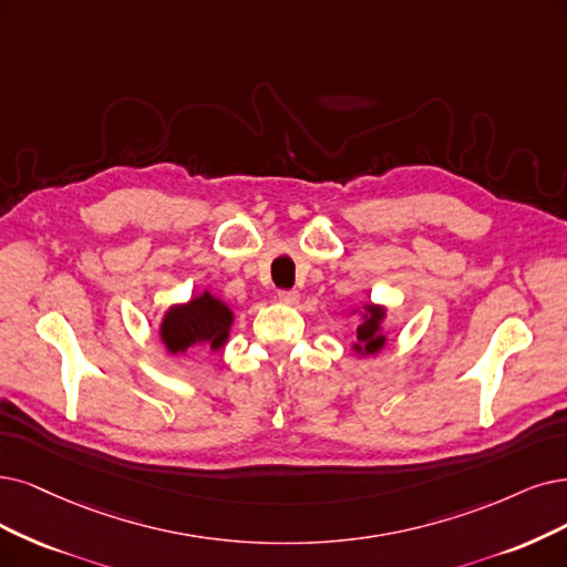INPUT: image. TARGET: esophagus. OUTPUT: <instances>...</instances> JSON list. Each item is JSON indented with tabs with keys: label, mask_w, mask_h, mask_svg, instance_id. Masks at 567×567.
Listing matches in <instances>:
<instances>
[{
	"label": "esophagus",
	"mask_w": 567,
	"mask_h": 567,
	"mask_svg": "<svg viewBox=\"0 0 567 567\" xmlns=\"http://www.w3.org/2000/svg\"><path fill=\"white\" fill-rule=\"evenodd\" d=\"M278 299H280L282 303H287V306H297L299 299H301V295H299L297 289H280V291H278Z\"/></svg>",
	"instance_id": "1"
}]
</instances>
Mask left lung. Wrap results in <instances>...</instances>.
I'll return each instance as SVG.
<instances>
[{
	"label": "left lung",
	"instance_id": "left-lung-1",
	"mask_svg": "<svg viewBox=\"0 0 567 567\" xmlns=\"http://www.w3.org/2000/svg\"><path fill=\"white\" fill-rule=\"evenodd\" d=\"M383 320V310L367 306V318L364 322L358 327V341L360 346H354L358 350H364L369 354H373L375 350H381L385 343L383 333H379V324Z\"/></svg>",
	"mask_w": 567,
	"mask_h": 567
}]
</instances>
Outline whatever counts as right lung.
Returning <instances> with one entry per match:
<instances>
[{"label": "right lung", "instance_id": "1", "mask_svg": "<svg viewBox=\"0 0 567 567\" xmlns=\"http://www.w3.org/2000/svg\"><path fill=\"white\" fill-rule=\"evenodd\" d=\"M230 320H234V316H230V310L221 301L203 295L167 312L161 327V337L171 352H184L203 343L217 350L228 339Z\"/></svg>", "mask_w": 567, "mask_h": 567}]
</instances>
